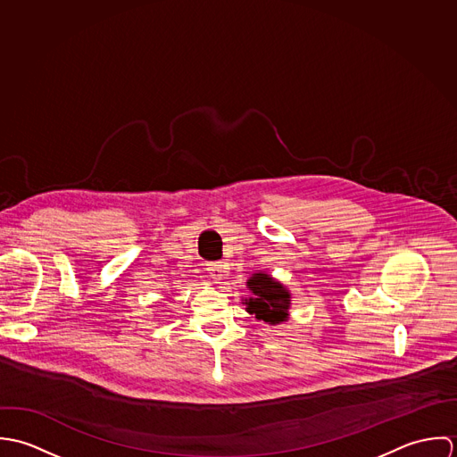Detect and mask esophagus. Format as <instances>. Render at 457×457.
<instances>
[{
  "mask_svg": "<svg viewBox=\"0 0 457 457\" xmlns=\"http://www.w3.org/2000/svg\"><path fill=\"white\" fill-rule=\"evenodd\" d=\"M207 272L212 283H221L225 279V270L220 262H209L207 263Z\"/></svg>",
  "mask_w": 457,
  "mask_h": 457,
  "instance_id": "esophagus-1",
  "label": "esophagus"
}]
</instances>
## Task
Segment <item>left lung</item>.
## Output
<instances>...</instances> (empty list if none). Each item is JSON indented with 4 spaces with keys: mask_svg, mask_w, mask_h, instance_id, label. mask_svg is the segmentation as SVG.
I'll use <instances>...</instances> for the list:
<instances>
[{
    "mask_svg": "<svg viewBox=\"0 0 457 457\" xmlns=\"http://www.w3.org/2000/svg\"><path fill=\"white\" fill-rule=\"evenodd\" d=\"M246 285L252 290V297L243 303L248 313L270 326H278L288 319L290 292L279 281L265 272H255Z\"/></svg>",
    "mask_w": 457,
    "mask_h": 457,
    "instance_id": "8db88e82",
    "label": "left lung"
}]
</instances>
